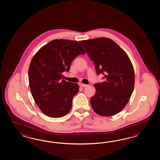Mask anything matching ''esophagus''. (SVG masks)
I'll return each mask as SVG.
<instances>
[{
	"instance_id": "34e87169",
	"label": "esophagus",
	"mask_w": 160,
	"mask_h": 160,
	"mask_svg": "<svg viewBox=\"0 0 160 160\" xmlns=\"http://www.w3.org/2000/svg\"><path fill=\"white\" fill-rule=\"evenodd\" d=\"M80 86H81V87H87V84H82V83H81V84H80Z\"/></svg>"
}]
</instances>
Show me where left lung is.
<instances>
[{
	"label": "left lung",
	"instance_id": "1",
	"mask_svg": "<svg viewBox=\"0 0 160 160\" xmlns=\"http://www.w3.org/2000/svg\"><path fill=\"white\" fill-rule=\"evenodd\" d=\"M94 64L103 82L94 84L95 95L90 99L93 110L102 116H112L124 108L134 90L135 76L128 55L112 39L105 38L80 41Z\"/></svg>",
	"mask_w": 160,
	"mask_h": 160
}]
</instances>
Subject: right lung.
Segmentation results:
<instances>
[{"mask_svg": "<svg viewBox=\"0 0 160 160\" xmlns=\"http://www.w3.org/2000/svg\"><path fill=\"white\" fill-rule=\"evenodd\" d=\"M86 53L77 41L56 39L43 46L32 59L29 68L30 91L35 102L48 116H64L70 110L77 83L62 79L73 60Z\"/></svg>", "mask_w": 160, "mask_h": 160, "instance_id": "add662e5", "label": "right lung"}]
</instances>
